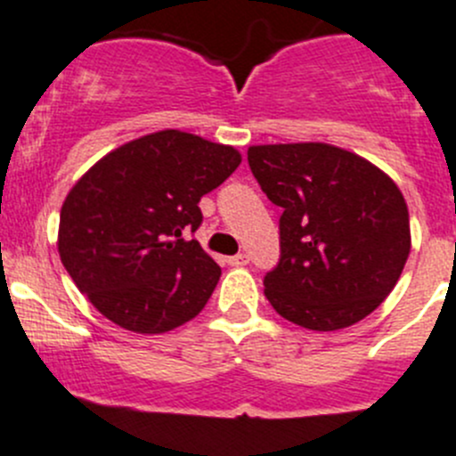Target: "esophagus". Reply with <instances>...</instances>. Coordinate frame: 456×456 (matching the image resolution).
<instances>
[{"mask_svg": "<svg viewBox=\"0 0 456 456\" xmlns=\"http://www.w3.org/2000/svg\"><path fill=\"white\" fill-rule=\"evenodd\" d=\"M227 263L232 267H242V265H248L249 256H248V254H236V256H229Z\"/></svg>", "mask_w": 456, "mask_h": 456, "instance_id": "1", "label": "esophagus"}]
</instances>
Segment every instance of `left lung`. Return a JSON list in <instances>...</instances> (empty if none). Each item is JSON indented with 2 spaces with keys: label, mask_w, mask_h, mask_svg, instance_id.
Masks as SVG:
<instances>
[{
  "label": "left lung",
  "mask_w": 456,
  "mask_h": 456,
  "mask_svg": "<svg viewBox=\"0 0 456 456\" xmlns=\"http://www.w3.org/2000/svg\"><path fill=\"white\" fill-rule=\"evenodd\" d=\"M263 193L283 208L265 297L308 330L357 324L387 299L411 249L401 189L364 157L322 142L249 146Z\"/></svg>",
  "instance_id": "8db88e82"
}]
</instances>
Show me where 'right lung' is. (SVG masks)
Returning a JSON list of instances; mask_svg holds the SVG:
<instances>
[{"instance_id": "right-lung-1", "label": "right lung", "mask_w": 456, "mask_h": 456, "mask_svg": "<svg viewBox=\"0 0 456 456\" xmlns=\"http://www.w3.org/2000/svg\"><path fill=\"white\" fill-rule=\"evenodd\" d=\"M233 146L159 130L114 148L71 186L58 254L89 304L121 329L159 335L186 324L218 286L198 240V202L240 166Z\"/></svg>"}]
</instances>
